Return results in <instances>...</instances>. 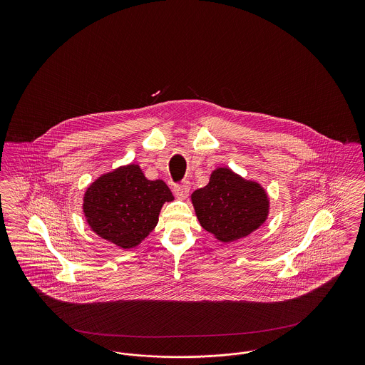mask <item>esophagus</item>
Returning <instances> with one entry per match:
<instances>
[{"label":"esophagus","mask_w":365,"mask_h":365,"mask_svg":"<svg viewBox=\"0 0 365 365\" xmlns=\"http://www.w3.org/2000/svg\"><path fill=\"white\" fill-rule=\"evenodd\" d=\"M174 192L178 198L186 200V198L189 197V192H190V183H189V182H185V183L180 185V186H175Z\"/></svg>","instance_id":"34e87169"}]
</instances>
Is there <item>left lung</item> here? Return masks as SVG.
<instances>
[{
  "instance_id": "left-lung-1",
  "label": "left lung",
  "mask_w": 365,
  "mask_h": 365,
  "mask_svg": "<svg viewBox=\"0 0 365 365\" xmlns=\"http://www.w3.org/2000/svg\"><path fill=\"white\" fill-rule=\"evenodd\" d=\"M191 204L201 227L225 243L250 235L269 215L267 190L228 167L213 170L208 185L191 194Z\"/></svg>"
}]
</instances>
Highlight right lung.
Instances as JSON below:
<instances>
[{"mask_svg": "<svg viewBox=\"0 0 365 365\" xmlns=\"http://www.w3.org/2000/svg\"><path fill=\"white\" fill-rule=\"evenodd\" d=\"M171 201L174 195L165 182L149 180L131 163L90 183L82 208L93 232L120 249H133L155 230L163 205Z\"/></svg>", "mask_w": 365, "mask_h": 365, "instance_id": "add662e5", "label": "right lung"}]
</instances>
